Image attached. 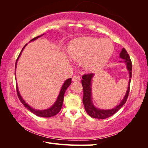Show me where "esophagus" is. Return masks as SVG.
Instances as JSON below:
<instances>
[{
  "label": "esophagus",
  "instance_id": "obj_1",
  "mask_svg": "<svg viewBox=\"0 0 148 148\" xmlns=\"http://www.w3.org/2000/svg\"><path fill=\"white\" fill-rule=\"evenodd\" d=\"M81 80V77L79 75H75L73 77H72V81H75V82H77V81H79Z\"/></svg>",
  "mask_w": 148,
  "mask_h": 148
}]
</instances>
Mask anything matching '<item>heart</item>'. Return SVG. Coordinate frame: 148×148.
<instances>
[{
  "label": "heart",
  "instance_id": "heart-1",
  "mask_svg": "<svg viewBox=\"0 0 148 148\" xmlns=\"http://www.w3.org/2000/svg\"><path fill=\"white\" fill-rule=\"evenodd\" d=\"M114 47L111 40L92 37H84L75 40L69 47L71 58L83 62L87 69L97 70L104 65L111 57Z\"/></svg>",
  "mask_w": 148,
  "mask_h": 148
}]
</instances>
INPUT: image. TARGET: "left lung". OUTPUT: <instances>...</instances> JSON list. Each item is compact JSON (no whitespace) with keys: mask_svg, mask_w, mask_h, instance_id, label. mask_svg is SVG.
Returning a JSON list of instances; mask_svg holds the SVG:
<instances>
[{"mask_svg":"<svg viewBox=\"0 0 148 148\" xmlns=\"http://www.w3.org/2000/svg\"><path fill=\"white\" fill-rule=\"evenodd\" d=\"M120 58L125 59V62L126 63L128 71H129L130 74V80L129 83H128V90L127 91L126 95H125L124 99H123L121 103L119 105L116 107L115 108L110 110H101L95 108V106L93 105L91 100V97H92V88H91V81L93 76L92 73H88L84 74L82 76V86L83 88V102L84 106L86 112L91 117L96 119H106L108 118L110 116L114 114L118 110L120 109L121 107L123 106L125 102H126L127 98L128 97V94L130 92V81L132 77V64L129 56V55L127 53V50L125 48L122 49V51L120 53Z\"/></svg>","mask_w":148,"mask_h":148,"instance_id":"left-lung-1","label":"left lung"}]
</instances>
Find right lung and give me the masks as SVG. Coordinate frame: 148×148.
I'll use <instances>...</instances> for the list:
<instances>
[{
	"label": "right lung",
	"instance_id": "1",
	"mask_svg": "<svg viewBox=\"0 0 148 148\" xmlns=\"http://www.w3.org/2000/svg\"><path fill=\"white\" fill-rule=\"evenodd\" d=\"M42 36H43V35L39 36H37L36 37H34V38L31 40L30 41H32V40H36V39L39 38V37ZM25 46L23 47V48H25ZM23 48L22 49V50H21L20 53V55H19L18 57V58L16 60V62L15 69H16V63H17L19 57H20V56L21 55L22 51H23ZM71 83H72L71 78H69V79L66 80L65 81V83H64V84H63V86H62V88H61V90H60V92L59 95L58 97V99H57V100H56V102L54 103V105H53L51 107V108H50L49 109H46V110H42V111H39V110H36V109L32 108H31V107H30L29 105H28L27 103L24 101V100L21 98L20 94V93H19V91H18V86H17V83H16V91H17V94H18V98H19V99H20L21 102L23 103V106L25 107V108H27L29 110V111H30L32 113H34V114H36L37 116H39V117L50 118V117H52V116H55L56 114H57L58 113L60 112V110H61L62 107V104H63V102H64V93L65 92L66 90H67L68 88V87L70 86V84H71Z\"/></svg>",
	"mask_w": 148,
	"mask_h": 148
}]
</instances>
